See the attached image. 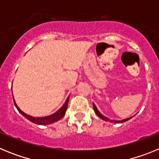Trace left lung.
<instances>
[{
	"mask_svg": "<svg viewBox=\"0 0 159 159\" xmlns=\"http://www.w3.org/2000/svg\"><path fill=\"white\" fill-rule=\"evenodd\" d=\"M93 108H94V111H95V114H96L97 116H99V118H101L102 119H103V120H105V121H108L109 120V119H107V117H105V116H103L102 115V114L100 113V112L98 111V109H97L96 106L95 105V103H93ZM132 117H130V118H127V119H123V120H111V122H114V123H124V122H127V120H129V119H131Z\"/></svg>",
	"mask_w": 159,
	"mask_h": 159,
	"instance_id": "obj_1",
	"label": "left lung"
}]
</instances>
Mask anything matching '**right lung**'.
I'll return each mask as SVG.
<instances>
[{
  "label": "right lung",
  "instance_id": "obj_1",
  "mask_svg": "<svg viewBox=\"0 0 159 159\" xmlns=\"http://www.w3.org/2000/svg\"><path fill=\"white\" fill-rule=\"evenodd\" d=\"M14 101V104L16 106V109L18 110V111L21 114L22 116H25L26 119H28L29 121H31L32 123H35V124H38V125H48V124H51V123H55V122L58 121L60 119H62L63 117L64 116L66 113V111H67V103H68V101H69V97L67 98L66 102H64V104L63 105L62 107L60 108V110L57 111L56 113H54L53 115H51V116H45V117H40V118H37V117H32V116H29L27 114L24 113L22 111H20L19 107H17L16 105V102L15 100L13 99Z\"/></svg>",
  "mask_w": 159,
  "mask_h": 159
}]
</instances>
